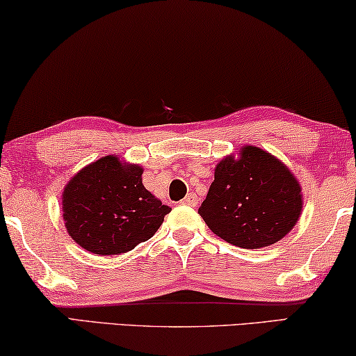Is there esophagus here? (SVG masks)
Wrapping results in <instances>:
<instances>
[{"label":"esophagus","mask_w":356,"mask_h":356,"mask_svg":"<svg viewBox=\"0 0 356 356\" xmlns=\"http://www.w3.org/2000/svg\"><path fill=\"white\" fill-rule=\"evenodd\" d=\"M182 204H188V206H196L198 204V198H196L195 193H188L185 198L182 200Z\"/></svg>","instance_id":"obj_1"}]
</instances>
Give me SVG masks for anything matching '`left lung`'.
Returning a JSON list of instances; mask_svg holds the SVG:
<instances>
[{
    "instance_id": "8db88e82",
    "label": "left lung",
    "mask_w": 356,
    "mask_h": 356,
    "mask_svg": "<svg viewBox=\"0 0 356 356\" xmlns=\"http://www.w3.org/2000/svg\"><path fill=\"white\" fill-rule=\"evenodd\" d=\"M302 204V187L291 169L272 153L245 145L216 164L198 214L230 245L259 249L294 229Z\"/></svg>"
}]
</instances>
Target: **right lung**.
Wrapping results in <instances>:
<instances>
[{
	"label": "right lung",
	"instance_id": "add662e5",
	"mask_svg": "<svg viewBox=\"0 0 356 356\" xmlns=\"http://www.w3.org/2000/svg\"><path fill=\"white\" fill-rule=\"evenodd\" d=\"M142 172L139 164L107 155L68 180L62 193L63 222L78 246L115 256L155 235L171 208L144 187Z\"/></svg>",
	"mask_w": 356,
	"mask_h": 356
}]
</instances>
